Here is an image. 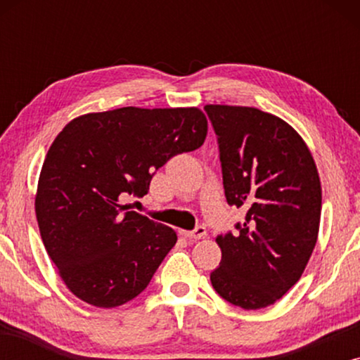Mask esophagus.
<instances>
[{
	"mask_svg": "<svg viewBox=\"0 0 360 360\" xmlns=\"http://www.w3.org/2000/svg\"><path fill=\"white\" fill-rule=\"evenodd\" d=\"M180 234L186 239H195V240L196 239H203L206 236V228H205V226H198V228H196L195 231H181Z\"/></svg>",
	"mask_w": 360,
	"mask_h": 360,
	"instance_id": "obj_1",
	"label": "esophagus"
}]
</instances>
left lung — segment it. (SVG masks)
<instances>
[{"label":"left lung","mask_w":360,"mask_h":360,"mask_svg":"<svg viewBox=\"0 0 360 360\" xmlns=\"http://www.w3.org/2000/svg\"><path fill=\"white\" fill-rule=\"evenodd\" d=\"M219 144L226 200L245 208L239 233L221 234L213 288L244 309L270 307L302 277L321 219V181L302 136L250 106L206 105Z\"/></svg>","instance_id":"left-lung-1"}]
</instances>
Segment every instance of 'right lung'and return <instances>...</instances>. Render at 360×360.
<instances>
[{"label":"right lung","mask_w":360,"mask_h":360,"mask_svg":"<svg viewBox=\"0 0 360 360\" xmlns=\"http://www.w3.org/2000/svg\"><path fill=\"white\" fill-rule=\"evenodd\" d=\"M206 134L198 108L136 106L82 115L58 132L39 175L36 218L77 298L116 308L144 292L176 234L121 200L147 195L154 172Z\"/></svg>","instance_id":"obj_1"}]
</instances>
